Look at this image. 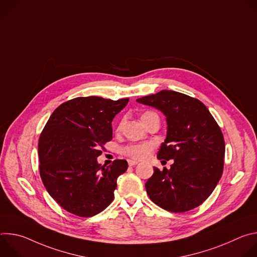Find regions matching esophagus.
Here are the masks:
<instances>
[{
    "label": "esophagus",
    "mask_w": 257,
    "mask_h": 257,
    "mask_svg": "<svg viewBox=\"0 0 257 257\" xmlns=\"http://www.w3.org/2000/svg\"><path fill=\"white\" fill-rule=\"evenodd\" d=\"M128 164H129V166H130V167H133V166H136V165L138 164V162H136V161H132V160H129V161H128Z\"/></svg>",
    "instance_id": "1"
}]
</instances>
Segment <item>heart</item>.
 <instances>
[{"label":"heart","instance_id":"heart-1","mask_svg":"<svg viewBox=\"0 0 257 257\" xmlns=\"http://www.w3.org/2000/svg\"><path fill=\"white\" fill-rule=\"evenodd\" d=\"M148 114H151V112H146L142 115L141 118L146 116ZM154 143L152 142H142V143H133L128 144L122 150V154L128 158L134 159V160H143L148 158L152 151L154 150Z\"/></svg>","mask_w":257,"mask_h":257}]
</instances>
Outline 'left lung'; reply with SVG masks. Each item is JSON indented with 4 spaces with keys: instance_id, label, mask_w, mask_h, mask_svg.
<instances>
[{
    "instance_id": "1",
    "label": "left lung",
    "mask_w": 257,
    "mask_h": 257,
    "mask_svg": "<svg viewBox=\"0 0 257 257\" xmlns=\"http://www.w3.org/2000/svg\"><path fill=\"white\" fill-rule=\"evenodd\" d=\"M166 116L167 136L159 160H174L145 183L150 198L162 208L184 212L199 206L222 177L225 140L221 128L198 99L173 90H161L136 99ZM164 162V161H163Z\"/></svg>"
}]
</instances>
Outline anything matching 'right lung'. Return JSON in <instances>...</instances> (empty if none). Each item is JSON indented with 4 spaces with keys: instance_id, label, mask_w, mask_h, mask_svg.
<instances>
[{
    "instance_id": "right-lung-1",
    "label": "right lung",
    "mask_w": 257,
    "mask_h": 257,
    "mask_svg": "<svg viewBox=\"0 0 257 257\" xmlns=\"http://www.w3.org/2000/svg\"><path fill=\"white\" fill-rule=\"evenodd\" d=\"M128 101L76 97L51 115L39 140L40 173L49 194L65 210L88 217L113 201L117 179L128 163L116 160L105 167L96 159L100 146L112 139L113 119Z\"/></svg>"
}]
</instances>
